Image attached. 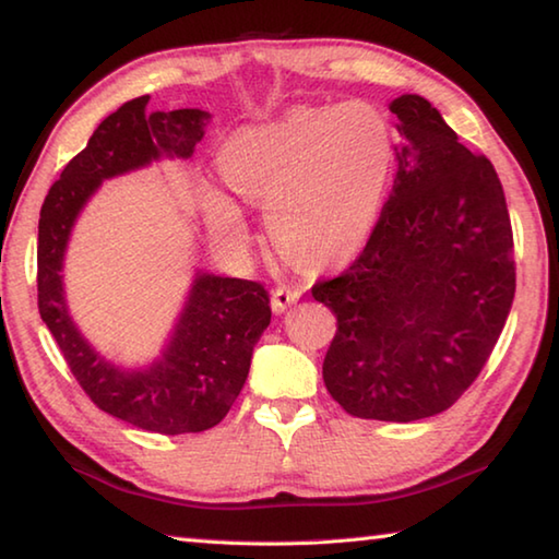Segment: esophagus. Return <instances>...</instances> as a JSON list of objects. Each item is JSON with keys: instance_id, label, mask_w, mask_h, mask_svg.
I'll return each mask as SVG.
<instances>
[{"instance_id": "1", "label": "esophagus", "mask_w": 559, "mask_h": 559, "mask_svg": "<svg viewBox=\"0 0 559 559\" xmlns=\"http://www.w3.org/2000/svg\"><path fill=\"white\" fill-rule=\"evenodd\" d=\"M298 298H300L298 288L278 286V288H273V293H271V306H273V310H276V313H283V310H288Z\"/></svg>"}]
</instances>
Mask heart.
I'll use <instances>...</instances> for the list:
<instances>
[{
	"label": "heart",
	"instance_id": "b5f03b06",
	"mask_svg": "<svg viewBox=\"0 0 559 559\" xmlns=\"http://www.w3.org/2000/svg\"><path fill=\"white\" fill-rule=\"evenodd\" d=\"M396 157L392 120L367 100L302 106L226 140L219 173L263 206L283 257L308 269L340 266L362 249L380 216ZM206 219L243 243L249 224L229 197L206 192Z\"/></svg>",
	"mask_w": 559,
	"mask_h": 559
}]
</instances>
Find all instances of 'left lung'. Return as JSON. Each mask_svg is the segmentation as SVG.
Segmentation results:
<instances>
[{"mask_svg": "<svg viewBox=\"0 0 559 559\" xmlns=\"http://www.w3.org/2000/svg\"><path fill=\"white\" fill-rule=\"evenodd\" d=\"M402 145L365 249L313 298L337 318L323 380L347 414L416 421L476 382L515 296L513 229L490 159L421 96L392 100Z\"/></svg>", "mask_w": 559, "mask_h": 559, "instance_id": "1", "label": "left lung"}]
</instances>
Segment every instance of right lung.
Returning <instances> with one entry per match:
<instances>
[{
	"instance_id": "right-lung-1",
	"label": "right lung",
	"mask_w": 559,
	"mask_h": 559,
	"mask_svg": "<svg viewBox=\"0 0 559 559\" xmlns=\"http://www.w3.org/2000/svg\"><path fill=\"white\" fill-rule=\"evenodd\" d=\"M150 96L110 112L88 145L63 167L39 216V313L75 382L116 419L155 433H197L231 409L251 367L253 345L271 323L269 290L257 281L197 273L187 306L163 357L147 370H120L73 325L63 298V251L75 216L103 179L126 175L159 157H192L210 112L200 108L147 110Z\"/></svg>"
}]
</instances>
